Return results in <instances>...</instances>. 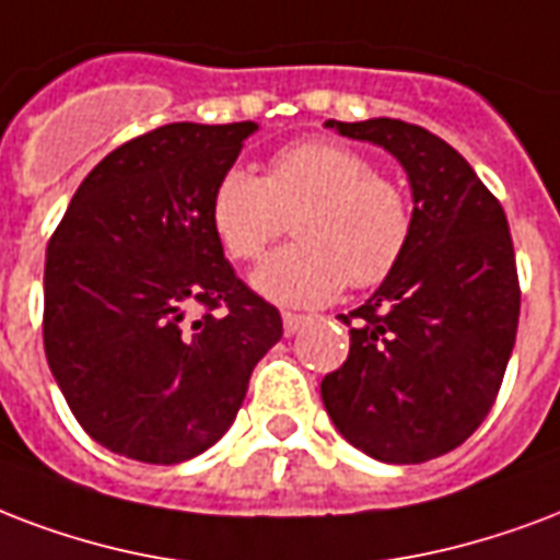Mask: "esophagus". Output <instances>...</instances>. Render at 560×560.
<instances>
[{"label": "esophagus", "mask_w": 560, "mask_h": 560, "mask_svg": "<svg viewBox=\"0 0 560 560\" xmlns=\"http://www.w3.org/2000/svg\"><path fill=\"white\" fill-rule=\"evenodd\" d=\"M311 317H305V314H290V311H284V314H281V323H284V335H296L299 328L305 326V323H308Z\"/></svg>", "instance_id": "obj_1"}]
</instances>
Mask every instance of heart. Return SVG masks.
Returning a JSON list of instances; mask_svg holds the SVG:
<instances>
[{
	"label": "heart",
	"mask_w": 560,
	"mask_h": 560,
	"mask_svg": "<svg viewBox=\"0 0 560 560\" xmlns=\"http://www.w3.org/2000/svg\"><path fill=\"white\" fill-rule=\"evenodd\" d=\"M211 225L234 261H258L293 220L296 241L252 276L279 305L311 308L347 284L373 288L399 267L411 243L413 208L402 185L364 152L331 140L279 149L267 173L225 170L211 194Z\"/></svg>",
	"instance_id": "obj_1"
}]
</instances>
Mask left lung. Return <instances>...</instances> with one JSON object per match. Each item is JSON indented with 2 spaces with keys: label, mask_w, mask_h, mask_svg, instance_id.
<instances>
[{
  "label": "left lung",
  "mask_w": 560,
  "mask_h": 560,
  "mask_svg": "<svg viewBox=\"0 0 560 560\" xmlns=\"http://www.w3.org/2000/svg\"><path fill=\"white\" fill-rule=\"evenodd\" d=\"M326 128L387 149L408 173L402 261L340 319L349 358L319 384L335 429L384 464H422L476 432L517 340L520 281L502 205L432 131L402 119Z\"/></svg>",
  "instance_id": "left-lung-1"
}]
</instances>
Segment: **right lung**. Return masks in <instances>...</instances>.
Segmentation results:
<instances>
[{"label": "right lung", "instance_id": "add662e5", "mask_svg": "<svg viewBox=\"0 0 560 560\" xmlns=\"http://www.w3.org/2000/svg\"><path fill=\"white\" fill-rule=\"evenodd\" d=\"M258 122H173L105 155L46 249L43 347L81 429L143 464L220 441L281 317L225 261L211 194ZM203 314L186 319V311ZM224 314L217 315L215 308Z\"/></svg>", "mask_w": 560, "mask_h": 560}]
</instances>
